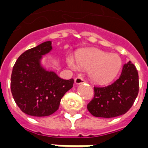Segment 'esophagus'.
<instances>
[{"label": "esophagus", "mask_w": 148, "mask_h": 148, "mask_svg": "<svg viewBox=\"0 0 148 148\" xmlns=\"http://www.w3.org/2000/svg\"><path fill=\"white\" fill-rule=\"evenodd\" d=\"M74 82H75V84H82V83H84L85 82V80L84 78H82L81 77H77L76 78L74 79Z\"/></svg>", "instance_id": "obj_1"}]
</instances>
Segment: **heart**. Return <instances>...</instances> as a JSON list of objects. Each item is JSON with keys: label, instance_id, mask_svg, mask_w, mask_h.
Masks as SVG:
<instances>
[{"label": "heart", "instance_id": "obj_1", "mask_svg": "<svg viewBox=\"0 0 148 148\" xmlns=\"http://www.w3.org/2000/svg\"><path fill=\"white\" fill-rule=\"evenodd\" d=\"M78 65L90 70L89 76L97 84H105L112 82L121 69L122 60L119 55L110 53L100 49H92L77 56ZM72 69L76 66L73 60H67Z\"/></svg>", "mask_w": 148, "mask_h": 148}]
</instances>
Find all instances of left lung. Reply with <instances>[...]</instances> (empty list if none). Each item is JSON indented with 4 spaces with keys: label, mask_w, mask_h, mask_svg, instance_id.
Here are the masks:
<instances>
[{
    "label": "left lung",
    "mask_w": 148,
    "mask_h": 148,
    "mask_svg": "<svg viewBox=\"0 0 148 148\" xmlns=\"http://www.w3.org/2000/svg\"><path fill=\"white\" fill-rule=\"evenodd\" d=\"M139 92V77L136 66L129 61L121 74L106 86H95L94 98L87 108L96 117L112 118L125 114L132 107Z\"/></svg>",
    "instance_id": "obj_1"
}]
</instances>
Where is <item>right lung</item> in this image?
I'll use <instances>...</instances> for the list:
<instances>
[{
  "label": "right lung",
  "instance_id": "right-lung-1",
  "mask_svg": "<svg viewBox=\"0 0 148 148\" xmlns=\"http://www.w3.org/2000/svg\"><path fill=\"white\" fill-rule=\"evenodd\" d=\"M44 42L20 55L11 77V90L17 106L32 116H47L59 109L60 100L73 87L74 79L64 80L41 66L42 57L52 50Z\"/></svg>",
  "mask_w": 148,
  "mask_h": 148
}]
</instances>
